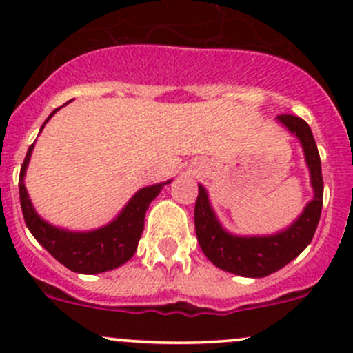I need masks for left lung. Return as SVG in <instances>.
Masks as SVG:
<instances>
[{"instance_id":"1","label":"left lung","mask_w":353,"mask_h":353,"mask_svg":"<svg viewBox=\"0 0 353 353\" xmlns=\"http://www.w3.org/2000/svg\"><path fill=\"white\" fill-rule=\"evenodd\" d=\"M276 123L282 124L301 143L304 162L309 169V179H311L309 183H311L312 199H309L301 215L290 225L273 234H256V236L254 234L241 236L230 232L216 216L206 188L198 184L194 227H196L199 248L216 268L248 279H263L272 275L297 258L311 244L321 216V159L311 128L304 119L290 114L279 116Z\"/></svg>"}]
</instances>
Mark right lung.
<instances>
[{"label": "right lung", "instance_id": "obj_1", "mask_svg": "<svg viewBox=\"0 0 353 353\" xmlns=\"http://www.w3.org/2000/svg\"><path fill=\"white\" fill-rule=\"evenodd\" d=\"M59 109L61 108L54 109L49 114L41 131ZM34 147L35 143H32L25 155L22 170H20L19 190L25 223L32 236L39 241V244L68 270L74 273H83V275L110 272V270L119 268L124 263L130 261L137 252L138 241L143 232L145 213H147L148 206L159 196L165 184L172 183V179L138 190L130 198V201L123 206V210L105 225L92 230L63 229V227L52 225L39 215L37 210L32 205L27 188H25V174H27Z\"/></svg>", "mask_w": 353, "mask_h": 353}]
</instances>
